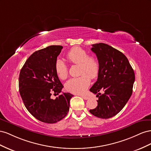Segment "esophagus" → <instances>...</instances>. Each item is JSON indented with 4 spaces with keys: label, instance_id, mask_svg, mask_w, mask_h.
I'll return each mask as SVG.
<instances>
[{
    "label": "esophagus",
    "instance_id": "34e87169",
    "mask_svg": "<svg viewBox=\"0 0 151 151\" xmlns=\"http://www.w3.org/2000/svg\"><path fill=\"white\" fill-rule=\"evenodd\" d=\"M81 97H82L85 100H88L89 99V97L88 96H81Z\"/></svg>",
    "mask_w": 151,
    "mask_h": 151
}]
</instances>
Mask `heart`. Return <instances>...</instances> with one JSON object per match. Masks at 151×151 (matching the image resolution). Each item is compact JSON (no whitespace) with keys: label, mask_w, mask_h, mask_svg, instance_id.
Masks as SVG:
<instances>
[{"label":"heart","mask_w":151,"mask_h":151,"mask_svg":"<svg viewBox=\"0 0 151 151\" xmlns=\"http://www.w3.org/2000/svg\"><path fill=\"white\" fill-rule=\"evenodd\" d=\"M66 58L70 63L80 64V73L78 78H71L67 81L65 88L67 91L74 93H82L87 89L90 78L94 79L99 73L100 65L94 57L88 56L87 52L80 47H75L66 54ZM55 71L58 78L65 80L68 75V69L62 60L58 59L55 64Z\"/></svg>","instance_id":"1"}]
</instances>
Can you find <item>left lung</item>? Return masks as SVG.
I'll return each mask as SVG.
<instances>
[{
    "label": "left lung",
    "mask_w": 151,
    "mask_h": 151,
    "mask_svg": "<svg viewBox=\"0 0 151 151\" xmlns=\"http://www.w3.org/2000/svg\"><path fill=\"white\" fill-rule=\"evenodd\" d=\"M91 50L100 69L97 81L90 89L97 93V106L89 111L97 118H109L121 111L131 97L135 73L127 58L113 47L99 43L93 44Z\"/></svg>",
    "instance_id": "obj_1"
}]
</instances>
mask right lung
Returning <instances> with one entry per match:
<instances>
[{"instance_id":"obj_1","label":"right lung","mask_w":151,"mask_h":151,"mask_svg":"<svg viewBox=\"0 0 151 151\" xmlns=\"http://www.w3.org/2000/svg\"><path fill=\"white\" fill-rule=\"evenodd\" d=\"M61 45H50L33 53L21 68L19 90L26 108L36 119L47 123H55L63 119L70 109L73 96L63 93L51 99L52 93L58 95L63 85L55 71Z\"/></svg>"}]
</instances>
